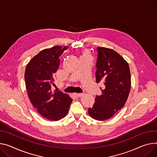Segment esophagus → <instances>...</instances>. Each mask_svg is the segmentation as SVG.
Instances as JSON below:
<instances>
[{
  "mask_svg": "<svg viewBox=\"0 0 157 157\" xmlns=\"http://www.w3.org/2000/svg\"><path fill=\"white\" fill-rule=\"evenodd\" d=\"M74 94H75V96L76 97H77V98H80L81 96H82L83 95L82 93H75Z\"/></svg>",
  "mask_w": 157,
  "mask_h": 157,
  "instance_id": "obj_1",
  "label": "esophagus"
}]
</instances>
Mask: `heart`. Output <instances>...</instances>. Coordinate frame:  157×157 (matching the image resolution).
Listing matches in <instances>:
<instances>
[{"label": "heart", "mask_w": 157, "mask_h": 157, "mask_svg": "<svg viewBox=\"0 0 157 157\" xmlns=\"http://www.w3.org/2000/svg\"><path fill=\"white\" fill-rule=\"evenodd\" d=\"M86 57H90V53L88 50H83L81 52V58H86Z\"/></svg>", "instance_id": "1"}]
</instances>
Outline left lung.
Wrapping results in <instances>:
<instances>
[{"label":"left lung","instance_id":"8db88e82","mask_svg":"<svg viewBox=\"0 0 157 157\" xmlns=\"http://www.w3.org/2000/svg\"><path fill=\"white\" fill-rule=\"evenodd\" d=\"M96 82L103 81L105 88L96 96L93 108L88 109L91 117L103 121L111 118L122 108L131 89L129 65L113 49L98 47Z\"/></svg>","mask_w":157,"mask_h":157}]
</instances>
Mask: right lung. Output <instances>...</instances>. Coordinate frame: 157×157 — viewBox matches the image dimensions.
<instances>
[{
    "mask_svg": "<svg viewBox=\"0 0 157 157\" xmlns=\"http://www.w3.org/2000/svg\"><path fill=\"white\" fill-rule=\"evenodd\" d=\"M67 46H53L40 51L27 64L25 71V82L27 94L34 107L41 116L52 121L66 117L73 101L68 94L52 92L54 73L60 64L59 57Z\"/></svg>",
    "mask_w": 157,
    "mask_h": 157,
    "instance_id": "1",
    "label": "right lung"
}]
</instances>
